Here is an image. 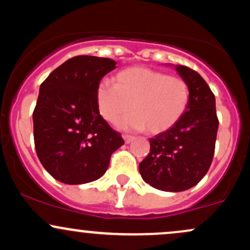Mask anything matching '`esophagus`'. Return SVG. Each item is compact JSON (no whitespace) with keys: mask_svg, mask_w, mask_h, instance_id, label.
<instances>
[{"mask_svg":"<svg viewBox=\"0 0 250 250\" xmlns=\"http://www.w3.org/2000/svg\"><path fill=\"white\" fill-rule=\"evenodd\" d=\"M122 137H123V140H125V143H130L135 139L134 136H131V135H128V134H123Z\"/></svg>","mask_w":250,"mask_h":250,"instance_id":"34e87169","label":"esophagus"}]
</instances>
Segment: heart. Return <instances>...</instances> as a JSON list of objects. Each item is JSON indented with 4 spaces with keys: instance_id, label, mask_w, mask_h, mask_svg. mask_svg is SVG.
<instances>
[{
    "instance_id": "1",
    "label": "heart",
    "mask_w": 250,
    "mask_h": 250,
    "mask_svg": "<svg viewBox=\"0 0 250 250\" xmlns=\"http://www.w3.org/2000/svg\"><path fill=\"white\" fill-rule=\"evenodd\" d=\"M96 95L100 113L108 122L117 121L133 104L135 113L123 120L122 127L147 128L149 133L160 134L170 129L183 116L190 91L182 77L134 67L120 71L115 84L102 81Z\"/></svg>"
}]
</instances>
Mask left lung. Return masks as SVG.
Listing matches in <instances>:
<instances>
[{
  "label": "left lung",
  "mask_w": 250,
  "mask_h": 250,
  "mask_svg": "<svg viewBox=\"0 0 250 250\" xmlns=\"http://www.w3.org/2000/svg\"><path fill=\"white\" fill-rule=\"evenodd\" d=\"M175 69L189 85L188 108L176 125L149 140L150 151L139 165L142 179L165 191L187 190L203 179L213 161L219 128L207 82L187 65Z\"/></svg>",
  "instance_id": "1"
}]
</instances>
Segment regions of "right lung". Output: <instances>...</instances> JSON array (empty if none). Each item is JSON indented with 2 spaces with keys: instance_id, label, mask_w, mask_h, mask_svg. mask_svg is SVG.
<instances>
[{
  "instance_id": "right-lung-1",
  "label": "right lung",
  "mask_w": 250,
  "mask_h": 250,
  "mask_svg": "<svg viewBox=\"0 0 250 250\" xmlns=\"http://www.w3.org/2000/svg\"><path fill=\"white\" fill-rule=\"evenodd\" d=\"M116 62L80 55L62 63L40 87L33 113L39 160L54 179L67 185L95 181L125 143L100 115L97 87Z\"/></svg>"
}]
</instances>
